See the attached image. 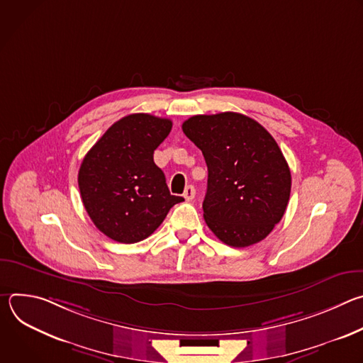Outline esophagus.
Masks as SVG:
<instances>
[{"instance_id": "1", "label": "esophagus", "mask_w": 363, "mask_h": 363, "mask_svg": "<svg viewBox=\"0 0 363 363\" xmlns=\"http://www.w3.org/2000/svg\"><path fill=\"white\" fill-rule=\"evenodd\" d=\"M194 196H195V188H194L192 185H188V186L185 188V191H184V198H185L186 201H192Z\"/></svg>"}]
</instances>
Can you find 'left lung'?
<instances>
[{
  "label": "left lung",
  "mask_w": 363,
  "mask_h": 363,
  "mask_svg": "<svg viewBox=\"0 0 363 363\" xmlns=\"http://www.w3.org/2000/svg\"><path fill=\"white\" fill-rule=\"evenodd\" d=\"M182 130L208 167L202 202L208 228L230 247L264 240L283 218L291 189L290 168L274 138L234 112L192 116Z\"/></svg>",
  "instance_id": "8db88e82"
}]
</instances>
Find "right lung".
<instances>
[{"instance_id":"obj_1","label":"right lung","mask_w":363,"mask_h":363,"mask_svg":"<svg viewBox=\"0 0 363 363\" xmlns=\"http://www.w3.org/2000/svg\"><path fill=\"white\" fill-rule=\"evenodd\" d=\"M172 129L169 119L133 113L115 122L79 169V189L93 224L113 241L133 244L157 230L182 196L171 195L153 152Z\"/></svg>"}]
</instances>
